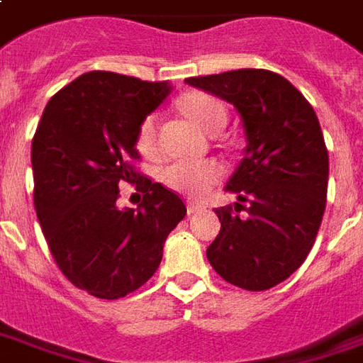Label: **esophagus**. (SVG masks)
I'll return each instance as SVG.
<instances>
[{"label": "esophagus", "mask_w": 363, "mask_h": 363, "mask_svg": "<svg viewBox=\"0 0 363 363\" xmlns=\"http://www.w3.org/2000/svg\"><path fill=\"white\" fill-rule=\"evenodd\" d=\"M206 210V206L203 203H194V201H189L187 203V213H198V211Z\"/></svg>", "instance_id": "esophagus-1"}]
</instances>
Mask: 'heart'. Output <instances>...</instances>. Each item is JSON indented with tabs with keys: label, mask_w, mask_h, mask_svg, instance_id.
Listing matches in <instances>:
<instances>
[{
	"label": "heart",
	"mask_w": 363,
	"mask_h": 363,
	"mask_svg": "<svg viewBox=\"0 0 363 363\" xmlns=\"http://www.w3.org/2000/svg\"><path fill=\"white\" fill-rule=\"evenodd\" d=\"M179 108L186 113L199 130L206 133H218L228 121V111L220 99L208 94H187L182 97ZM155 138H157V118L147 116L143 118L138 130V147L140 152L152 155L155 152ZM221 177V167L213 160L203 162H174L162 169V182L172 191H177L187 198H201L208 194L213 184H218Z\"/></svg>",
	"instance_id": "1"
}]
</instances>
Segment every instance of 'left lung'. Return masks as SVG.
Wrapping results in <instances>:
<instances>
[{
  "instance_id": "8db88e82",
  "label": "left lung",
  "mask_w": 363,
  "mask_h": 363,
  "mask_svg": "<svg viewBox=\"0 0 363 363\" xmlns=\"http://www.w3.org/2000/svg\"><path fill=\"white\" fill-rule=\"evenodd\" d=\"M186 84L232 104L247 142L225 186L240 203L235 211L216 210L221 228L206 255L238 288H274L308 257L325 210L330 160L318 116L286 77L267 69L187 77Z\"/></svg>"
}]
</instances>
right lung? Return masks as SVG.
Listing matches in <instances>:
<instances>
[{
	"mask_svg": "<svg viewBox=\"0 0 363 363\" xmlns=\"http://www.w3.org/2000/svg\"><path fill=\"white\" fill-rule=\"evenodd\" d=\"M169 91V82L79 75L48 101L31 142L33 201L51 255L75 288L101 300L142 288L186 216L177 194L130 164L140 123ZM121 181L146 194L138 211L117 208Z\"/></svg>",
	"mask_w": 363,
	"mask_h": 363,
	"instance_id": "obj_1",
	"label": "right lung"
}]
</instances>
